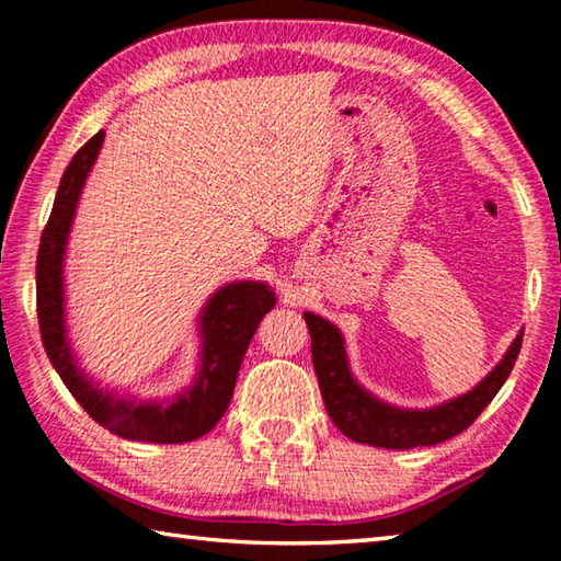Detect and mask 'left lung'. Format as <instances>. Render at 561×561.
Wrapping results in <instances>:
<instances>
[{
	"mask_svg": "<svg viewBox=\"0 0 561 561\" xmlns=\"http://www.w3.org/2000/svg\"><path fill=\"white\" fill-rule=\"evenodd\" d=\"M304 319H307L311 334V358H314V371L329 417L346 438L388 450L438 445L462 433L497 396L522 348L519 334L512 341L505 358L470 393L428 408V411H405V408L378 401L356 383V378L348 371L344 336L334 324L311 311H307Z\"/></svg>",
	"mask_w": 561,
	"mask_h": 561,
	"instance_id": "8db88e82",
	"label": "left lung"
}]
</instances>
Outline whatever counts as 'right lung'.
I'll return each instance as SVG.
<instances>
[{
	"mask_svg": "<svg viewBox=\"0 0 561 561\" xmlns=\"http://www.w3.org/2000/svg\"><path fill=\"white\" fill-rule=\"evenodd\" d=\"M103 146V130L79 148L56 190L49 222L36 257V311L42 341L56 374L93 421L118 438L144 443H190L210 433L232 401L244 351L260 321L274 307L262 282H234L217 289L201 314V371L195 383L168 401H123L93 386L76 364L64 324V252L81 190Z\"/></svg>",
	"mask_w": 561,
	"mask_h": 561,
	"instance_id": "1",
	"label": "right lung"
}]
</instances>
